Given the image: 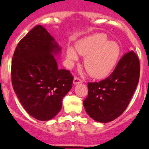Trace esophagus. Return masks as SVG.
I'll use <instances>...</instances> for the list:
<instances>
[{
    "label": "esophagus",
    "mask_w": 149,
    "mask_h": 149,
    "mask_svg": "<svg viewBox=\"0 0 149 149\" xmlns=\"http://www.w3.org/2000/svg\"><path fill=\"white\" fill-rule=\"evenodd\" d=\"M81 83H83V80H81V79L78 78V77H75L74 78L73 84H74V85H76V84H81Z\"/></svg>",
    "instance_id": "obj_1"
}]
</instances>
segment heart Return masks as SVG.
Here are the masks:
<instances>
[{
  "mask_svg": "<svg viewBox=\"0 0 149 149\" xmlns=\"http://www.w3.org/2000/svg\"><path fill=\"white\" fill-rule=\"evenodd\" d=\"M79 54L86 56L84 66L93 77L103 78L112 72L121 54L120 46L115 41H108L105 33H95L84 38L76 44ZM76 51L72 47L67 49L68 64L73 65L79 59Z\"/></svg>",
  "mask_w": 149,
  "mask_h": 149,
  "instance_id": "1",
  "label": "heart"
}]
</instances>
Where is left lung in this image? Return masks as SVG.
<instances>
[{
  "instance_id": "1",
  "label": "left lung",
  "mask_w": 149,
  "mask_h": 149,
  "mask_svg": "<svg viewBox=\"0 0 149 149\" xmlns=\"http://www.w3.org/2000/svg\"><path fill=\"white\" fill-rule=\"evenodd\" d=\"M139 60L134 51L125 54L113 73L99 82L88 83V96L84 106L95 121L106 123L122 115L139 82Z\"/></svg>"
}]
</instances>
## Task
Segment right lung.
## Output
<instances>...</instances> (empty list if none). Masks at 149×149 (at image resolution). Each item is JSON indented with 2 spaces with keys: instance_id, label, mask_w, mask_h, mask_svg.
<instances>
[{
  "instance_id": "1",
  "label": "right lung",
  "mask_w": 149,
  "mask_h": 149,
  "mask_svg": "<svg viewBox=\"0 0 149 149\" xmlns=\"http://www.w3.org/2000/svg\"><path fill=\"white\" fill-rule=\"evenodd\" d=\"M61 48L45 27L36 25L18 42L12 60L13 89L23 107L40 121L52 119L72 87L73 76L59 69Z\"/></svg>"
}]
</instances>
